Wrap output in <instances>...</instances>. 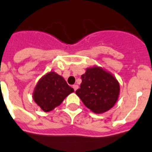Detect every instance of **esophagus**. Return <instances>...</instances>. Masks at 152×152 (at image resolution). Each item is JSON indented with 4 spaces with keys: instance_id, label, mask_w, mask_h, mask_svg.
I'll return each mask as SVG.
<instances>
[{
    "instance_id": "esophagus-1",
    "label": "esophagus",
    "mask_w": 152,
    "mask_h": 152,
    "mask_svg": "<svg viewBox=\"0 0 152 152\" xmlns=\"http://www.w3.org/2000/svg\"><path fill=\"white\" fill-rule=\"evenodd\" d=\"M72 88H73V89H74V91H76V89H78V86L76 85V84H75V85L72 86Z\"/></svg>"
}]
</instances>
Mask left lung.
I'll list each match as a JSON object with an SVG mask.
<instances>
[{
	"label": "left lung",
	"instance_id": "obj_1",
	"mask_svg": "<svg viewBox=\"0 0 152 152\" xmlns=\"http://www.w3.org/2000/svg\"><path fill=\"white\" fill-rule=\"evenodd\" d=\"M81 79L80 88L76 93L88 109L95 113H102L114 106L120 89L113 75L96 66L87 69Z\"/></svg>",
	"mask_w": 152,
	"mask_h": 152
}]
</instances>
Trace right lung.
Here are the masks:
<instances>
[{
  "instance_id": "right-lung-1",
  "label": "right lung",
  "mask_w": 152,
  "mask_h": 152,
  "mask_svg": "<svg viewBox=\"0 0 152 152\" xmlns=\"http://www.w3.org/2000/svg\"><path fill=\"white\" fill-rule=\"evenodd\" d=\"M74 89L66 83V80L56 72L45 75L37 84L34 92V99L44 112L52 111Z\"/></svg>"
}]
</instances>
